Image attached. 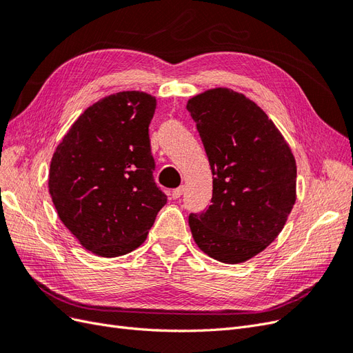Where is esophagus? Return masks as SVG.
Listing matches in <instances>:
<instances>
[{
    "label": "esophagus",
    "mask_w": 353,
    "mask_h": 353,
    "mask_svg": "<svg viewBox=\"0 0 353 353\" xmlns=\"http://www.w3.org/2000/svg\"><path fill=\"white\" fill-rule=\"evenodd\" d=\"M183 193H184V185H181V187L172 190V193H170V196H172V199H179L181 196H183Z\"/></svg>",
    "instance_id": "34e87169"
}]
</instances>
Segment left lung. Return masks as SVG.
<instances>
[{"label": "left lung", "instance_id": "left-lung-1", "mask_svg": "<svg viewBox=\"0 0 353 353\" xmlns=\"http://www.w3.org/2000/svg\"><path fill=\"white\" fill-rule=\"evenodd\" d=\"M213 175L212 205L191 213L199 249L241 263L279 237L296 203V160L283 134L241 92L213 88L187 103Z\"/></svg>", "mask_w": 353, "mask_h": 353}]
</instances>
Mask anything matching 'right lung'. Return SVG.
Segmentation results:
<instances>
[{
    "instance_id": "add662e5",
    "label": "right lung",
    "mask_w": 353,
    "mask_h": 353,
    "mask_svg": "<svg viewBox=\"0 0 353 353\" xmlns=\"http://www.w3.org/2000/svg\"><path fill=\"white\" fill-rule=\"evenodd\" d=\"M154 110L156 99L143 91L108 95L74 121L52 154L48 190L59 218L101 258L140 248L166 205L153 179Z\"/></svg>"
}]
</instances>
